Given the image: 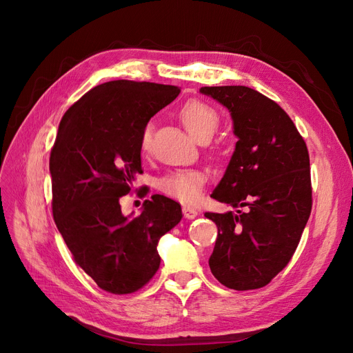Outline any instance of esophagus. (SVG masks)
<instances>
[{
    "mask_svg": "<svg viewBox=\"0 0 353 353\" xmlns=\"http://www.w3.org/2000/svg\"><path fill=\"white\" fill-rule=\"evenodd\" d=\"M183 213L187 219H194L199 215V212L194 208H190V206H184Z\"/></svg>",
    "mask_w": 353,
    "mask_h": 353,
    "instance_id": "1",
    "label": "esophagus"
}]
</instances>
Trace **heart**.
Returning <instances> with one entry per match:
<instances>
[{
  "label": "heart",
  "mask_w": 353,
  "mask_h": 353,
  "mask_svg": "<svg viewBox=\"0 0 353 353\" xmlns=\"http://www.w3.org/2000/svg\"><path fill=\"white\" fill-rule=\"evenodd\" d=\"M179 119L190 135L197 140H210L216 131L219 117L210 105L199 100L187 101L179 110ZM153 137V123H147L141 132V150L150 148ZM208 181L206 174L199 169H181L170 172L159 181V188L166 196L179 200L187 205H194L203 194V187Z\"/></svg>",
  "instance_id": "heart-1"
}]
</instances>
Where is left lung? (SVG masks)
<instances>
[{
    "instance_id": "left-lung-1",
    "label": "left lung",
    "mask_w": 353,
    "mask_h": 353,
    "mask_svg": "<svg viewBox=\"0 0 353 353\" xmlns=\"http://www.w3.org/2000/svg\"><path fill=\"white\" fill-rule=\"evenodd\" d=\"M227 108L236 148L212 197L237 213H205L218 227L209 266L234 290L268 284L292 259L311 215L312 187L303 138L275 101L243 85L203 87Z\"/></svg>"
}]
</instances>
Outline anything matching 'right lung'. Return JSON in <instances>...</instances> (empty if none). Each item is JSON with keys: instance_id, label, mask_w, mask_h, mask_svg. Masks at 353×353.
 Instances as JSON below:
<instances>
[{"instance_id": "1", "label": "right lung", "mask_w": 353, "mask_h": 353, "mask_svg": "<svg viewBox=\"0 0 353 353\" xmlns=\"http://www.w3.org/2000/svg\"><path fill=\"white\" fill-rule=\"evenodd\" d=\"M175 85L110 81L74 103L50 156L52 215L73 259L103 290L137 292L160 265L159 240L183 218L165 196L125 216L119 199L141 174V132L179 94Z\"/></svg>"}]
</instances>
